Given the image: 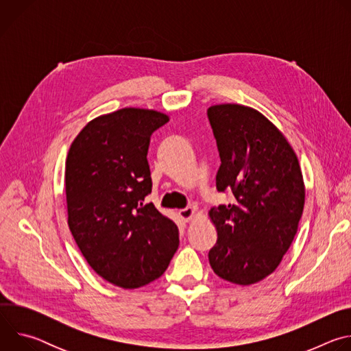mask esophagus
<instances>
[{
  "label": "esophagus",
  "mask_w": 351,
  "mask_h": 351,
  "mask_svg": "<svg viewBox=\"0 0 351 351\" xmlns=\"http://www.w3.org/2000/svg\"><path fill=\"white\" fill-rule=\"evenodd\" d=\"M194 213H195L194 208L187 207V208L180 210L178 214H179V217H180V219H182L183 222H190V221L193 219V217H194Z\"/></svg>",
  "instance_id": "esophagus-1"
}]
</instances>
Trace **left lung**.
<instances>
[{
  "instance_id": "obj_1",
  "label": "left lung",
  "mask_w": 351,
  "mask_h": 351,
  "mask_svg": "<svg viewBox=\"0 0 351 351\" xmlns=\"http://www.w3.org/2000/svg\"><path fill=\"white\" fill-rule=\"evenodd\" d=\"M207 115L221 157L217 189L236 198L208 213L218 233L208 260L219 278L248 286L271 275L289 250L303 215L304 180L294 149L261 112L219 104Z\"/></svg>"
}]
</instances>
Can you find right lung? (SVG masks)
Wrapping results in <instances>:
<instances>
[{"instance_id":"right-lung-1","label":"right lung","mask_w":351,"mask_h":351,"mask_svg":"<svg viewBox=\"0 0 351 351\" xmlns=\"http://www.w3.org/2000/svg\"><path fill=\"white\" fill-rule=\"evenodd\" d=\"M168 121L154 110L122 108L90 121L68 153L72 236L87 264L123 289L160 278L179 245L178 226L144 202L153 187L149 137Z\"/></svg>"}]
</instances>
